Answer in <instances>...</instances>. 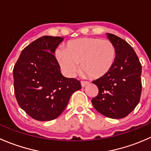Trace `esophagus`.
Returning <instances> with one entry per match:
<instances>
[{"label": "esophagus", "mask_w": 151, "mask_h": 151, "mask_svg": "<svg viewBox=\"0 0 151 151\" xmlns=\"http://www.w3.org/2000/svg\"><path fill=\"white\" fill-rule=\"evenodd\" d=\"M80 83H81V86L82 87H85V85L88 84V82H86V81H81V82H80Z\"/></svg>", "instance_id": "obj_1"}]
</instances>
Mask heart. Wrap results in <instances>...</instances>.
I'll list each match as a JSON object with an SVG mask.
<instances>
[{
	"instance_id": "b5f03b06",
	"label": "heart",
	"mask_w": 151,
	"mask_h": 151,
	"mask_svg": "<svg viewBox=\"0 0 151 151\" xmlns=\"http://www.w3.org/2000/svg\"><path fill=\"white\" fill-rule=\"evenodd\" d=\"M55 55L68 77H74L80 68L93 79L104 77L113 68L116 49L111 41L100 38H81L70 41L66 50L58 48Z\"/></svg>"
}]
</instances>
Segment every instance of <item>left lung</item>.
Segmentation results:
<instances>
[{
	"mask_svg": "<svg viewBox=\"0 0 151 151\" xmlns=\"http://www.w3.org/2000/svg\"><path fill=\"white\" fill-rule=\"evenodd\" d=\"M116 49L113 68L106 75L93 81L99 94L92 99L99 113L114 119L127 116L140 99L142 66L134 49L125 40L106 33Z\"/></svg>",
	"mask_w": 151,
	"mask_h": 151,
	"instance_id": "8db88e82",
	"label": "left lung"
}]
</instances>
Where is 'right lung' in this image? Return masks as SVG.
<instances>
[{
  "mask_svg": "<svg viewBox=\"0 0 151 151\" xmlns=\"http://www.w3.org/2000/svg\"><path fill=\"white\" fill-rule=\"evenodd\" d=\"M63 38L44 36L21 52L13 69L14 88L18 104L33 119L57 118L71 96L81 88L79 80L62 75L55 51Z\"/></svg>",
  "mask_w": 151,
  "mask_h": 151,
  "instance_id": "obj_1",
  "label": "right lung"
}]
</instances>
